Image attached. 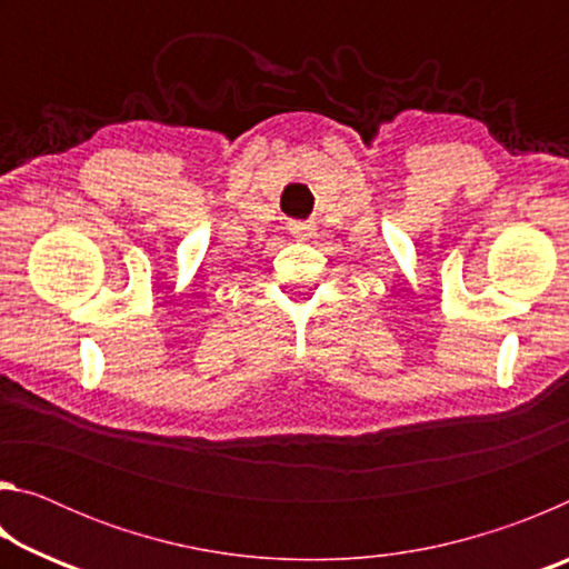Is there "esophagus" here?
I'll return each mask as SVG.
<instances>
[{
    "label": "esophagus",
    "instance_id": "esophagus-1",
    "mask_svg": "<svg viewBox=\"0 0 569 569\" xmlns=\"http://www.w3.org/2000/svg\"><path fill=\"white\" fill-rule=\"evenodd\" d=\"M288 230H291L296 238L308 240L316 236V223L313 220H291V223H288Z\"/></svg>",
    "mask_w": 569,
    "mask_h": 569
}]
</instances>
